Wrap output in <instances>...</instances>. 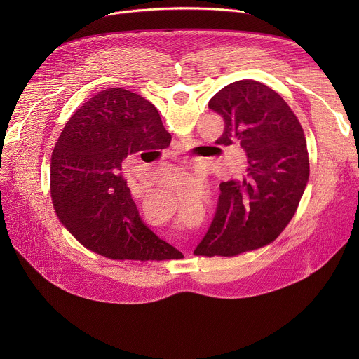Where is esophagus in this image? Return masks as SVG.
Wrapping results in <instances>:
<instances>
[{
    "mask_svg": "<svg viewBox=\"0 0 359 359\" xmlns=\"http://www.w3.org/2000/svg\"><path fill=\"white\" fill-rule=\"evenodd\" d=\"M132 183H135V179H129V184H132Z\"/></svg>",
    "mask_w": 359,
    "mask_h": 359,
    "instance_id": "esophagus-1",
    "label": "esophagus"
}]
</instances>
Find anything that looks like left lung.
<instances>
[{"label": "left lung", "instance_id": "1", "mask_svg": "<svg viewBox=\"0 0 359 359\" xmlns=\"http://www.w3.org/2000/svg\"><path fill=\"white\" fill-rule=\"evenodd\" d=\"M209 108L224 119L216 143H238L247 162L241 177L220 183L216 216L194 254L233 257L273 243L291 222L309 183V150L295 114L262 82H233Z\"/></svg>", "mask_w": 359, "mask_h": 359}]
</instances>
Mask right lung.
<instances>
[{
    "instance_id": "1",
    "label": "right lung",
    "mask_w": 359,
    "mask_h": 359,
    "mask_svg": "<svg viewBox=\"0 0 359 359\" xmlns=\"http://www.w3.org/2000/svg\"><path fill=\"white\" fill-rule=\"evenodd\" d=\"M158 109L122 88L96 93L71 116L50 156V197L62 226L112 260H173L182 252L140 220L122 177L126 159L169 147Z\"/></svg>"
}]
</instances>
